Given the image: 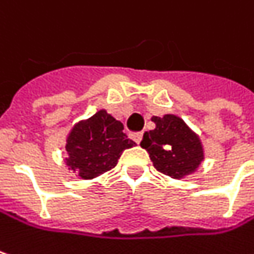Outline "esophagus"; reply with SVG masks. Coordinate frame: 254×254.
<instances>
[{"label": "esophagus", "mask_w": 254, "mask_h": 254, "mask_svg": "<svg viewBox=\"0 0 254 254\" xmlns=\"http://www.w3.org/2000/svg\"><path fill=\"white\" fill-rule=\"evenodd\" d=\"M131 138H133L137 144H138V143L141 141V138H143V133H141V131H138V133H133V134H131Z\"/></svg>", "instance_id": "1"}]
</instances>
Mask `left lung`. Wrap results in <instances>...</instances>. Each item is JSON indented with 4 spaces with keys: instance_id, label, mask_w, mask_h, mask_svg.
<instances>
[{
    "instance_id": "obj_1",
    "label": "left lung",
    "mask_w": 254,
    "mask_h": 254,
    "mask_svg": "<svg viewBox=\"0 0 254 254\" xmlns=\"http://www.w3.org/2000/svg\"><path fill=\"white\" fill-rule=\"evenodd\" d=\"M152 121L156 128L143 134L140 146L149 152L154 168L172 178L193 172L204 159L199 138L176 116L152 117Z\"/></svg>"
}]
</instances>
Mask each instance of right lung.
Wrapping results in <instances>:
<instances>
[{
  "label": "right lung",
  "mask_w": 254,
  "mask_h": 254,
  "mask_svg": "<svg viewBox=\"0 0 254 254\" xmlns=\"http://www.w3.org/2000/svg\"><path fill=\"white\" fill-rule=\"evenodd\" d=\"M123 130L121 121L104 110L76 124L66 141V165L82 179H92L111 171L123 150L134 146Z\"/></svg>",
  "instance_id": "obj_1"
}]
</instances>
